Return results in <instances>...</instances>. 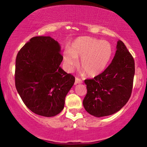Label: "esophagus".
Wrapping results in <instances>:
<instances>
[{
	"label": "esophagus",
	"instance_id": "obj_1",
	"mask_svg": "<svg viewBox=\"0 0 147 147\" xmlns=\"http://www.w3.org/2000/svg\"><path fill=\"white\" fill-rule=\"evenodd\" d=\"M76 84H81L82 83V80L80 78L76 77Z\"/></svg>",
	"mask_w": 147,
	"mask_h": 147
}]
</instances>
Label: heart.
<instances>
[{
    "mask_svg": "<svg viewBox=\"0 0 147 147\" xmlns=\"http://www.w3.org/2000/svg\"><path fill=\"white\" fill-rule=\"evenodd\" d=\"M112 55L113 47L109 41L86 36L77 38L63 57L69 68L77 65L78 57L82 58V69L88 76H96L106 69Z\"/></svg>",
    "mask_w": 147,
    "mask_h": 147,
    "instance_id": "heart-1",
    "label": "heart"
}]
</instances>
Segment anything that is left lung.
Wrapping results in <instances>:
<instances>
[{"label": "left lung", "instance_id": "1", "mask_svg": "<svg viewBox=\"0 0 147 147\" xmlns=\"http://www.w3.org/2000/svg\"><path fill=\"white\" fill-rule=\"evenodd\" d=\"M115 55L108 67L93 79L84 80L87 94L83 105L96 117L112 115L121 109L131 96L135 66L131 54L118 41Z\"/></svg>", "mask_w": 147, "mask_h": 147}]
</instances>
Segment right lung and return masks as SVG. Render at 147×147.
<instances>
[{"label":"right lung","mask_w":147,"mask_h":147,"mask_svg":"<svg viewBox=\"0 0 147 147\" xmlns=\"http://www.w3.org/2000/svg\"><path fill=\"white\" fill-rule=\"evenodd\" d=\"M62 60L59 44L49 36L31 38L18 52L16 89L26 106L36 114L51 117L63 109L75 77L60 67Z\"/></svg>","instance_id":"1"}]
</instances>
